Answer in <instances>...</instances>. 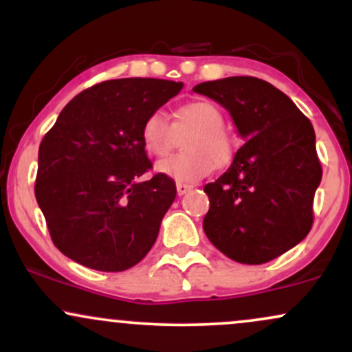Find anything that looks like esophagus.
Here are the masks:
<instances>
[{
	"instance_id": "34e87169",
	"label": "esophagus",
	"mask_w": 352,
	"mask_h": 352,
	"mask_svg": "<svg viewBox=\"0 0 352 352\" xmlns=\"http://www.w3.org/2000/svg\"><path fill=\"white\" fill-rule=\"evenodd\" d=\"M190 190H192V185L182 184V182L177 184V192H179V195H185V193L190 192Z\"/></svg>"
}]
</instances>
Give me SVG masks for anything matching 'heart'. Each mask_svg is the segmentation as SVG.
Wrapping results in <instances>:
<instances>
[{
	"label": "heart",
	"mask_w": 352,
	"mask_h": 352,
	"mask_svg": "<svg viewBox=\"0 0 352 352\" xmlns=\"http://www.w3.org/2000/svg\"><path fill=\"white\" fill-rule=\"evenodd\" d=\"M225 117L220 107L210 100H190L180 104L175 111V120L170 122L162 111H153L142 124L144 147L152 155L165 157L173 151L177 134L190 131L185 140L187 152L168 157L157 164V172L179 182H197L232 162L235 140L223 127Z\"/></svg>",
	"instance_id": "1"
}]
</instances>
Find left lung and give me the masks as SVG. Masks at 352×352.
Masks as SVG:
<instances>
[{"label":"left lung","instance_id":"1","mask_svg":"<svg viewBox=\"0 0 352 352\" xmlns=\"http://www.w3.org/2000/svg\"><path fill=\"white\" fill-rule=\"evenodd\" d=\"M193 91L227 109L246 139L228 170L204 187L205 235L238 263L272 261L313 227L322 177L313 125L288 96L258 78L208 80Z\"/></svg>","mask_w":352,"mask_h":352}]
</instances>
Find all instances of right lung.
<instances>
[{"label": "right lung", "mask_w": 352, "mask_h": 352, "mask_svg": "<svg viewBox=\"0 0 352 352\" xmlns=\"http://www.w3.org/2000/svg\"><path fill=\"white\" fill-rule=\"evenodd\" d=\"M184 87L151 78L104 80L60 111L39 145L34 193L52 243L76 263L124 272L155 243L177 195L170 177L155 173L142 124Z\"/></svg>", "instance_id": "obj_1"}]
</instances>
